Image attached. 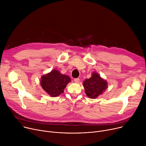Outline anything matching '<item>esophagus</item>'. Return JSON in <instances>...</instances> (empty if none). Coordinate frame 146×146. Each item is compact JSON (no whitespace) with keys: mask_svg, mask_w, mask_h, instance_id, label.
I'll list each match as a JSON object with an SVG mask.
<instances>
[{"mask_svg":"<svg viewBox=\"0 0 146 146\" xmlns=\"http://www.w3.org/2000/svg\"><path fill=\"white\" fill-rule=\"evenodd\" d=\"M74 81L75 83H79V82H80V79H79L78 78H76L74 79Z\"/></svg>","mask_w":146,"mask_h":146,"instance_id":"1","label":"esophagus"}]
</instances>
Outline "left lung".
<instances>
[{
  "label": "left lung",
  "mask_w": 146,
  "mask_h": 146,
  "mask_svg": "<svg viewBox=\"0 0 146 146\" xmlns=\"http://www.w3.org/2000/svg\"><path fill=\"white\" fill-rule=\"evenodd\" d=\"M85 92L90 98H96L107 87V82L102 79L97 73H92V77L83 83Z\"/></svg>",
  "instance_id": "obj_1"
}]
</instances>
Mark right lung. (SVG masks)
I'll return each mask as SVG.
<instances>
[{"instance_id":"obj_1","label":"right lung","mask_w":146,"mask_h":146,"mask_svg":"<svg viewBox=\"0 0 146 146\" xmlns=\"http://www.w3.org/2000/svg\"><path fill=\"white\" fill-rule=\"evenodd\" d=\"M70 80L68 76L62 74L56 70H53L41 77V85L49 96L57 97L63 92Z\"/></svg>"}]
</instances>
